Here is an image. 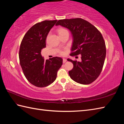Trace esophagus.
Instances as JSON below:
<instances>
[{"mask_svg":"<svg viewBox=\"0 0 124 124\" xmlns=\"http://www.w3.org/2000/svg\"><path fill=\"white\" fill-rule=\"evenodd\" d=\"M67 60L66 59H63V62L64 63H65V62H67Z\"/></svg>","mask_w":124,"mask_h":124,"instance_id":"esophagus-1","label":"esophagus"}]
</instances>
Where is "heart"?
<instances>
[{
	"label": "heart",
	"mask_w": 124,
	"mask_h": 124,
	"mask_svg": "<svg viewBox=\"0 0 124 124\" xmlns=\"http://www.w3.org/2000/svg\"><path fill=\"white\" fill-rule=\"evenodd\" d=\"M57 31H58V33H59V35H62V33H64V32H68V31H67L66 29H65L62 28H59V29H58ZM61 54H63V52H61Z\"/></svg>",
	"instance_id": "1"
}]
</instances>
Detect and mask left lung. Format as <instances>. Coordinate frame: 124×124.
<instances>
[{"label": "left lung", "mask_w": 124, "mask_h": 124, "mask_svg": "<svg viewBox=\"0 0 124 124\" xmlns=\"http://www.w3.org/2000/svg\"><path fill=\"white\" fill-rule=\"evenodd\" d=\"M68 29L73 43L71 56L81 55V61L68 59L73 64L69 71L76 82L87 85L95 80L101 73L106 56V47L101 32L87 21L80 18L60 20L56 25Z\"/></svg>", "instance_id": "obj_1"}]
</instances>
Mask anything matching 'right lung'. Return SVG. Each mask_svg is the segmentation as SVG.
Listing matches in <instances>:
<instances>
[{"label":"right lung","instance_id":"right-lung-1","mask_svg":"<svg viewBox=\"0 0 124 124\" xmlns=\"http://www.w3.org/2000/svg\"><path fill=\"white\" fill-rule=\"evenodd\" d=\"M57 20H45L33 25L23 37L19 51L20 63L25 78L33 85L44 87L55 80L63 60L53 57L45 60L41 54L47 36Z\"/></svg>","mask_w":124,"mask_h":124}]
</instances>
